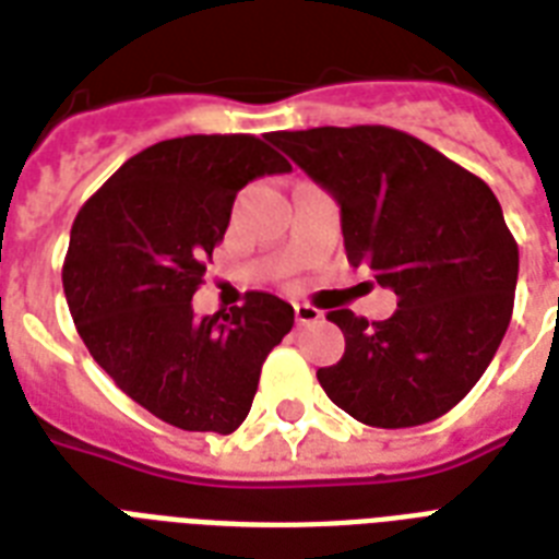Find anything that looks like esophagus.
Returning <instances> with one entry per match:
<instances>
[{"mask_svg":"<svg viewBox=\"0 0 559 559\" xmlns=\"http://www.w3.org/2000/svg\"><path fill=\"white\" fill-rule=\"evenodd\" d=\"M322 319V310H316L310 305H296V322L298 324H316Z\"/></svg>","mask_w":559,"mask_h":559,"instance_id":"obj_1","label":"esophagus"}]
</instances>
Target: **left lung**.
Wrapping results in <instances>:
<instances>
[{"mask_svg": "<svg viewBox=\"0 0 559 559\" xmlns=\"http://www.w3.org/2000/svg\"><path fill=\"white\" fill-rule=\"evenodd\" d=\"M266 139L340 202L348 261L397 296L385 322L328 313L345 333V354L316 371L324 394L380 429L447 415L511 324L520 249L496 193L391 127H313Z\"/></svg>", "mask_w": 559, "mask_h": 559, "instance_id": "1", "label": "left lung"}]
</instances>
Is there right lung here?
Masks as SVG:
<instances>
[{
  "label": "right lung",
  "mask_w": 559,
  "mask_h": 559,
  "mask_svg": "<svg viewBox=\"0 0 559 559\" xmlns=\"http://www.w3.org/2000/svg\"><path fill=\"white\" fill-rule=\"evenodd\" d=\"M287 170L254 135L168 139L127 159L74 217L63 289L78 333L118 389L165 424L235 432L263 359L296 322L272 293H246L223 319L191 307L237 191Z\"/></svg>",
  "instance_id": "right-lung-1"
}]
</instances>
